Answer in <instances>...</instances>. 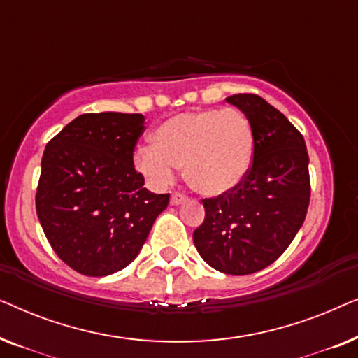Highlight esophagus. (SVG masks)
Here are the masks:
<instances>
[{
	"instance_id": "1",
	"label": "esophagus",
	"mask_w": 358,
	"mask_h": 358,
	"mask_svg": "<svg viewBox=\"0 0 358 358\" xmlns=\"http://www.w3.org/2000/svg\"><path fill=\"white\" fill-rule=\"evenodd\" d=\"M185 199H187V197H185V195L180 194V192H173V194H171V203H173V205L182 203Z\"/></svg>"
}]
</instances>
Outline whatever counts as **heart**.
<instances>
[{
  "instance_id": "b5f03b06",
  "label": "heart",
  "mask_w": 358,
  "mask_h": 358,
  "mask_svg": "<svg viewBox=\"0 0 358 358\" xmlns=\"http://www.w3.org/2000/svg\"><path fill=\"white\" fill-rule=\"evenodd\" d=\"M254 155V130L233 107L176 115L155 130L153 145L135 150V168L156 187H166L184 168L197 192L218 197L246 178Z\"/></svg>"
}]
</instances>
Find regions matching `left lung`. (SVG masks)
<instances>
[{
	"label": "left lung",
	"instance_id": "left-lung-1",
	"mask_svg": "<svg viewBox=\"0 0 358 358\" xmlns=\"http://www.w3.org/2000/svg\"><path fill=\"white\" fill-rule=\"evenodd\" d=\"M254 130L252 163L231 192L203 199L194 231L203 261L228 275L259 272L282 256L305 222L311 184L308 151L295 125L257 94H233Z\"/></svg>",
	"mask_w": 358,
	"mask_h": 358
}]
</instances>
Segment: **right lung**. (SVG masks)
<instances>
[{"mask_svg": "<svg viewBox=\"0 0 358 358\" xmlns=\"http://www.w3.org/2000/svg\"><path fill=\"white\" fill-rule=\"evenodd\" d=\"M141 114H83L48 141L36 210L58 257L87 277L119 272L138 256L169 194L143 187L134 151Z\"/></svg>", "mask_w": 358, "mask_h": 358, "instance_id": "obj_1", "label": "right lung"}]
</instances>
